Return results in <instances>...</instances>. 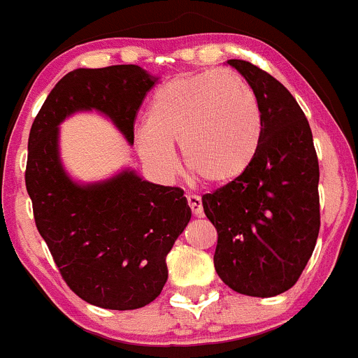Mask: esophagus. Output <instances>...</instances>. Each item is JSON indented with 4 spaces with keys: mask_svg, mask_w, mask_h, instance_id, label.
<instances>
[{
    "mask_svg": "<svg viewBox=\"0 0 358 358\" xmlns=\"http://www.w3.org/2000/svg\"><path fill=\"white\" fill-rule=\"evenodd\" d=\"M187 205H189L194 217H203V205H201L200 196H196V194H187Z\"/></svg>",
    "mask_w": 358,
    "mask_h": 358,
    "instance_id": "1",
    "label": "esophagus"
}]
</instances>
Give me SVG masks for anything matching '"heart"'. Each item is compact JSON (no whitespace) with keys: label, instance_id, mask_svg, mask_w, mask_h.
Masks as SVG:
<instances>
[{"label":"heart","instance_id":"heart-1","mask_svg":"<svg viewBox=\"0 0 358 358\" xmlns=\"http://www.w3.org/2000/svg\"><path fill=\"white\" fill-rule=\"evenodd\" d=\"M263 137V118L250 85L233 71L180 74L162 85L148 106L146 125L137 130L139 157L155 174L184 167L212 186L242 178Z\"/></svg>","mask_w":358,"mask_h":358}]
</instances>
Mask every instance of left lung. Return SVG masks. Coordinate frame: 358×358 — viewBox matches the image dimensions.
<instances>
[{
    "mask_svg": "<svg viewBox=\"0 0 358 358\" xmlns=\"http://www.w3.org/2000/svg\"><path fill=\"white\" fill-rule=\"evenodd\" d=\"M254 90L263 137L245 174L203 194L217 229L214 266L233 291L273 298L298 282L320 229L318 160L310 123L291 92L247 60H228Z\"/></svg>",
    "mask_w": 358,
    "mask_h": 358,
    "instance_id": "1",
    "label": "left lung"
}]
</instances>
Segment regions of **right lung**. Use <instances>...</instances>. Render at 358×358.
I'll return each instance as SVG.
<instances>
[{
    "instance_id": "add662e5",
    "label": "right lung",
    "mask_w": 358,
    "mask_h": 358,
    "mask_svg": "<svg viewBox=\"0 0 358 358\" xmlns=\"http://www.w3.org/2000/svg\"><path fill=\"white\" fill-rule=\"evenodd\" d=\"M158 78L134 64L74 69L48 94L27 143L26 187L36 228L74 294L106 310H136L160 296L165 257L191 219L184 191L132 169L78 182L64 169L59 125L99 111L134 144V120Z\"/></svg>"
}]
</instances>
